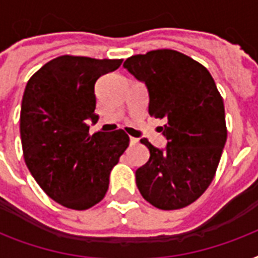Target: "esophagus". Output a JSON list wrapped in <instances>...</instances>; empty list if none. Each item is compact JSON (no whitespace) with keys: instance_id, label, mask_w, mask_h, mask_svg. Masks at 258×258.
<instances>
[{"instance_id":"34e87169","label":"esophagus","mask_w":258,"mask_h":258,"mask_svg":"<svg viewBox=\"0 0 258 258\" xmlns=\"http://www.w3.org/2000/svg\"><path fill=\"white\" fill-rule=\"evenodd\" d=\"M138 143H139V139H138V138H130V145L131 146H135V145H138Z\"/></svg>"}]
</instances>
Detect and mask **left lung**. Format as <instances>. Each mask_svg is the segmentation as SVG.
<instances>
[{
  "label": "left lung",
  "instance_id": "left-lung-1",
  "mask_svg": "<svg viewBox=\"0 0 258 258\" xmlns=\"http://www.w3.org/2000/svg\"><path fill=\"white\" fill-rule=\"evenodd\" d=\"M149 89V113L165 119V150L141 139L150 159L137 170L147 202L176 210L197 201L212 183L228 130L222 96L202 64L172 49L131 56L123 64Z\"/></svg>",
  "mask_w": 258,
  "mask_h": 258
}]
</instances>
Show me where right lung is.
<instances>
[{
	"mask_svg": "<svg viewBox=\"0 0 258 258\" xmlns=\"http://www.w3.org/2000/svg\"><path fill=\"white\" fill-rule=\"evenodd\" d=\"M123 60L58 56L29 79L20 115L24 159L48 197L87 210L108 190L109 172L128 147L123 130L89 134L99 119L95 83Z\"/></svg>",
	"mask_w": 258,
	"mask_h": 258,
	"instance_id": "obj_1",
	"label": "right lung"
}]
</instances>
